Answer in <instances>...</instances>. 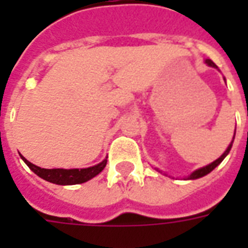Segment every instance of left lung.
Instances as JSON below:
<instances>
[{
	"label": "left lung",
	"mask_w": 248,
	"mask_h": 248,
	"mask_svg": "<svg viewBox=\"0 0 248 248\" xmlns=\"http://www.w3.org/2000/svg\"><path fill=\"white\" fill-rule=\"evenodd\" d=\"M206 63H207L208 66H211V67H217V65H215V63H214V62L211 61V60H206ZM234 138H235V134H234ZM234 138H232V140H231V143H230V145H229V147L226 149V151H224L222 155L219 156L217 161H214L213 163H210V165H207V166L201 167V169H198V170H195V171L191 172V174L188 175V178H187V179H198V178L204 177V175H207L208 172L213 171L214 169L218 166L219 163L223 161L224 158H226V155H227V154H229V153H230V150H231V147H232V142H234Z\"/></svg>",
	"instance_id": "obj_1"
}]
</instances>
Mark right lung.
Here are the masks:
<instances>
[{"label":"right lung","mask_w":248,"mask_h":248,"mask_svg":"<svg viewBox=\"0 0 248 248\" xmlns=\"http://www.w3.org/2000/svg\"><path fill=\"white\" fill-rule=\"evenodd\" d=\"M21 158L29 166L30 170L40 178L45 179L47 182L63 185V186L78 185V183H85L90 181L92 178H94L102 171L106 166V163H108V159H103L101 163H98L95 166L87 167V169H70V170H66V169H41V167L35 166L31 162L28 161L25 156L21 155Z\"/></svg>","instance_id":"obj_1"}]
</instances>
